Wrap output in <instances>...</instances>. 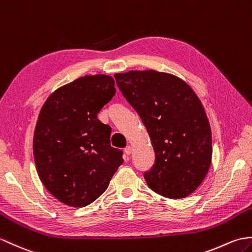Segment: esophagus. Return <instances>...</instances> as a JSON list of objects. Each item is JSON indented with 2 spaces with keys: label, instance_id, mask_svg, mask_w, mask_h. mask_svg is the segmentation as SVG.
<instances>
[{
  "label": "esophagus",
  "instance_id": "34e87169",
  "mask_svg": "<svg viewBox=\"0 0 252 252\" xmlns=\"http://www.w3.org/2000/svg\"><path fill=\"white\" fill-rule=\"evenodd\" d=\"M132 151H133L132 146H126V149H125V153H126V156H130V155L132 154Z\"/></svg>",
  "mask_w": 252,
  "mask_h": 252
}]
</instances>
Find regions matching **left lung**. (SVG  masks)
<instances>
[{
  "mask_svg": "<svg viewBox=\"0 0 252 252\" xmlns=\"http://www.w3.org/2000/svg\"><path fill=\"white\" fill-rule=\"evenodd\" d=\"M114 76L153 144L156 163L144 175L148 187L174 200L190 195L212 164V130L201 99L169 73L146 69Z\"/></svg>",
  "mask_w": 252,
  "mask_h": 252,
  "instance_id": "obj_1",
  "label": "left lung"
}]
</instances>
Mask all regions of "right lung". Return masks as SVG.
<instances>
[{"mask_svg": "<svg viewBox=\"0 0 252 252\" xmlns=\"http://www.w3.org/2000/svg\"><path fill=\"white\" fill-rule=\"evenodd\" d=\"M112 76L79 77L46 99L33 136V156L40 181L57 200L85 207L103 194L122 151L110 146L112 127L97 114L115 95Z\"/></svg>", "mask_w": 252, "mask_h": 252, "instance_id": "1", "label": "right lung"}]
</instances>
